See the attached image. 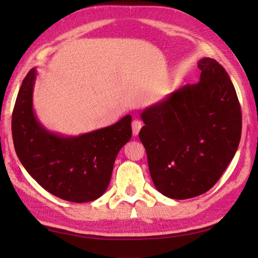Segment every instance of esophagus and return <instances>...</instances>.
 <instances>
[{
  "instance_id": "obj_1",
  "label": "esophagus",
  "mask_w": 258,
  "mask_h": 258,
  "mask_svg": "<svg viewBox=\"0 0 258 258\" xmlns=\"http://www.w3.org/2000/svg\"><path fill=\"white\" fill-rule=\"evenodd\" d=\"M142 126H143V125H142L141 120H139V119H134L133 120V122H132V130H133V135L134 136H136V135L140 133Z\"/></svg>"
}]
</instances>
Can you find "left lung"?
Here are the masks:
<instances>
[{
  "mask_svg": "<svg viewBox=\"0 0 258 258\" xmlns=\"http://www.w3.org/2000/svg\"><path fill=\"white\" fill-rule=\"evenodd\" d=\"M200 82L171 93L141 113L150 174L169 199L204 194L233 160L242 134V111L227 72L210 57L200 59Z\"/></svg>",
  "mask_w": 258,
  "mask_h": 258,
  "instance_id": "left-lung-1",
  "label": "left lung"
}]
</instances>
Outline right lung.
<instances>
[{"instance_id": "right-lung-1", "label": "right lung", "mask_w": 258, "mask_h": 258, "mask_svg": "<svg viewBox=\"0 0 258 258\" xmlns=\"http://www.w3.org/2000/svg\"><path fill=\"white\" fill-rule=\"evenodd\" d=\"M36 70L22 82L12 114L16 155L31 176L59 199L86 203L102 196L111 180L115 158L132 138L131 115L114 125L79 136H62L38 122L33 111Z\"/></svg>"}]
</instances>
